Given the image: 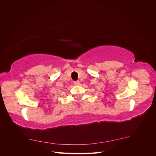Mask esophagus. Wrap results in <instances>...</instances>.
<instances>
[{"mask_svg":"<svg viewBox=\"0 0 156 156\" xmlns=\"http://www.w3.org/2000/svg\"><path fill=\"white\" fill-rule=\"evenodd\" d=\"M73 84H75V85H79V84H80V82L79 81H76L73 82Z\"/></svg>","mask_w":156,"mask_h":156,"instance_id":"obj_1","label":"esophagus"}]
</instances>
